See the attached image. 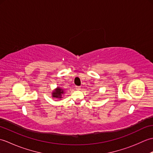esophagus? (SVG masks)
Wrapping results in <instances>:
<instances>
[{
	"mask_svg": "<svg viewBox=\"0 0 153 153\" xmlns=\"http://www.w3.org/2000/svg\"><path fill=\"white\" fill-rule=\"evenodd\" d=\"M76 89L79 90V89H80V86H76Z\"/></svg>",
	"mask_w": 153,
	"mask_h": 153,
	"instance_id": "34e87169",
	"label": "esophagus"
}]
</instances>
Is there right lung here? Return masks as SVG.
<instances>
[{"mask_svg":"<svg viewBox=\"0 0 153 153\" xmlns=\"http://www.w3.org/2000/svg\"><path fill=\"white\" fill-rule=\"evenodd\" d=\"M62 94H64L63 89L58 87V88L56 89V91L53 93V97H55V98H61Z\"/></svg>","mask_w":153,"mask_h":153,"instance_id":"obj_1","label":"right lung"}]
</instances>
